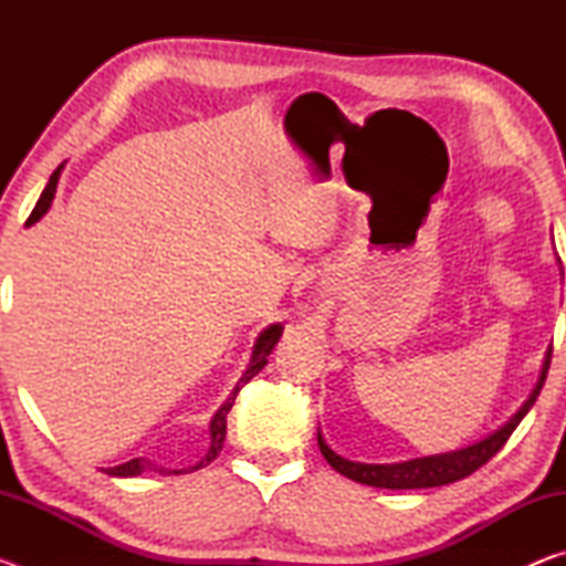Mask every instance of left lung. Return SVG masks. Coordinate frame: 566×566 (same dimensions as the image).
Wrapping results in <instances>:
<instances>
[{"label": "left lung", "instance_id": "8db88e82", "mask_svg": "<svg viewBox=\"0 0 566 566\" xmlns=\"http://www.w3.org/2000/svg\"><path fill=\"white\" fill-rule=\"evenodd\" d=\"M549 361H552V349L547 352V357H544L539 381H536L530 399L524 401L520 411H516L504 427H500L494 434L484 437L482 442L476 444L454 449V452H444V454L409 459V462H397V464H361V462H349V459L332 452L327 442L322 439V434L317 432L319 452L339 474L354 479V482L359 484L381 486V490H427V486H444V484L459 482V479L469 476L472 472H476L479 467L490 462V459L506 444V439L512 437L514 429L520 427V421L526 417V411L532 409L536 397H539L544 379H547V371H549Z\"/></svg>", "mask_w": 566, "mask_h": 566}]
</instances>
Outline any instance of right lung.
Segmentation results:
<instances>
[{"label": "right lung", "mask_w": 566, "mask_h": 566, "mask_svg": "<svg viewBox=\"0 0 566 566\" xmlns=\"http://www.w3.org/2000/svg\"><path fill=\"white\" fill-rule=\"evenodd\" d=\"M62 167H64V165H60V167H56V169L52 171L50 185L44 187L40 202H36V207L32 209L30 219H27V227H32L34 222H40V219L46 214V209L52 207V199H54V191H56V181H60V175H62ZM282 329H284L282 324H272V327H266V329L260 334V339H256V344H254L252 359H249V367H247V371L242 375V379L237 381V387L232 389V395L227 397L224 405L217 409V415L212 417V421H209V437H212V444H209V452H207V457L202 459V462L195 464V467H189V469H165V467H157V464L147 462V459H129V462H124V464H119V467H109V469H104V472L112 474V476H137V474H142V472L185 474V472H195V469L205 467V464H209V462H214L217 454L222 452V444H224V437H227V415H229V409H232V405H234L239 389H242L249 379L256 377V375H260V371L264 369L266 357H270L272 349H274V344L280 342V337H282Z\"/></svg>", "instance_id": "obj_1"}]
</instances>
